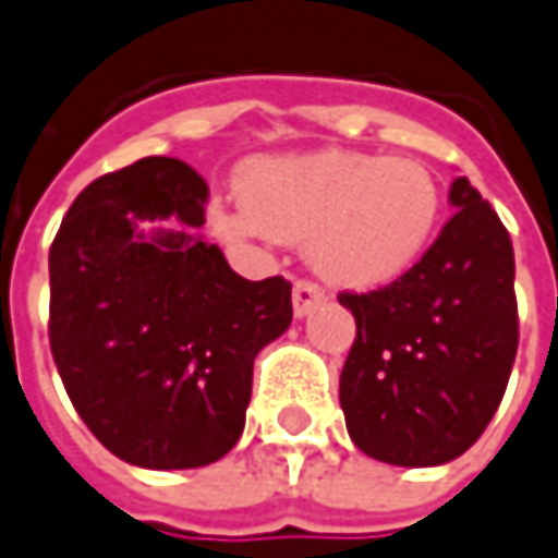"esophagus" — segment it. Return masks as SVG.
<instances>
[{"label": "esophagus", "instance_id": "1", "mask_svg": "<svg viewBox=\"0 0 558 558\" xmlns=\"http://www.w3.org/2000/svg\"><path fill=\"white\" fill-rule=\"evenodd\" d=\"M324 305V290L314 280H295L293 287V311L295 317H308L311 311Z\"/></svg>", "mask_w": 558, "mask_h": 558}]
</instances>
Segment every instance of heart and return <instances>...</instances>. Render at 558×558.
Wrapping results in <instances>:
<instances>
[{"label":"heart","mask_w":558,"mask_h":558,"mask_svg":"<svg viewBox=\"0 0 558 558\" xmlns=\"http://www.w3.org/2000/svg\"><path fill=\"white\" fill-rule=\"evenodd\" d=\"M244 214H219L229 234L268 231L305 244L320 278L381 287L422 259L439 222L437 177L412 158L314 151L265 158L241 177Z\"/></svg>","instance_id":"obj_1"}]
</instances>
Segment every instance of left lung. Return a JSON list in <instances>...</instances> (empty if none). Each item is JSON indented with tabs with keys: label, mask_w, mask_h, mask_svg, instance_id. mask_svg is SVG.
<instances>
[{
	"label": "left lung",
	"mask_w": 558,
	"mask_h": 558,
	"mask_svg": "<svg viewBox=\"0 0 558 558\" xmlns=\"http://www.w3.org/2000/svg\"><path fill=\"white\" fill-rule=\"evenodd\" d=\"M454 214L407 275L339 293L357 320L339 400L360 452L437 468L483 437L519 344L513 244L492 204L458 177Z\"/></svg>",
	"instance_id": "1"
}]
</instances>
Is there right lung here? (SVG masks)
I'll return each mask as SVG.
<instances>
[{"label": "right lung", "instance_id": "add662e5", "mask_svg": "<svg viewBox=\"0 0 558 558\" xmlns=\"http://www.w3.org/2000/svg\"><path fill=\"white\" fill-rule=\"evenodd\" d=\"M207 183L180 158L151 155L106 173L72 201L51 253L48 339L88 430L149 470L214 464L238 442L253 360L293 320L290 280H247L192 231Z\"/></svg>", "mask_w": 558, "mask_h": 558}]
</instances>
